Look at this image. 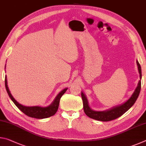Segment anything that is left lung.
<instances>
[{"mask_svg":"<svg viewBox=\"0 0 146 146\" xmlns=\"http://www.w3.org/2000/svg\"><path fill=\"white\" fill-rule=\"evenodd\" d=\"M137 64L138 66V72H139L140 74V80H141V67H140V64L138 63V61H137ZM140 80H139V82H138L137 87L136 88L135 91L133 92V95H131V97L126 102L122 104L111 108L110 110L102 111H94L93 110H91L90 106L88 104V101L87 98H86L84 93L82 92L81 93V96H82L83 101L84 111L86 115L90 118H93V119L102 121V122L111 121L121 117L123 113H125L128 110H129V109L132 107L133 105L134 104L135 102H136V100H137L138 95H139L140 89H141V81H140Z\"/></svg>","mask_w":146,"mask_h":146,"instance_id":"obj_1","label":"left lung"}]
</instances>
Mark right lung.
<instances>
[{
    "mask_svg": "<svg viewBox=\"0 0 146 146\" xmlns=\"http://www.w3.org/2000/svg\"><path fill=\"white\" fill-rule=\"evenodd\" d=\"M5 86H6L7 93H8L9 97H10L11 100L14 102L17 107L22 112L24 113V114L26 115L27 116H28V117L38 118V119L48 118L55 115L58 110L60 98L68 90V88H65L64 90L60 91V92L58 94V95L56 96L53 102L51 103V104H50L49 106H47V107H40V106H31L30 107V106H29H29H24L21 104H19L15 99L13 96L11 95L10 91H9V88L8 87V82H7L6 76H5Z\"/></svg>",
    "mask_w": 146,
    "mask_h": 146,
    "instance_id": "1",
    "label": "right lung"
}]
</instances>
